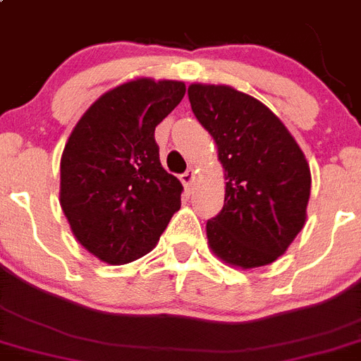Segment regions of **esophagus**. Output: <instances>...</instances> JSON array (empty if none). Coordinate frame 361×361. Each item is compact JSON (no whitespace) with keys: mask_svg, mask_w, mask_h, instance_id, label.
I'll use <instances>...</instances> for the list:
<instances>
[{"mask_svg":"<svg viewBox=\"0 0 361 361\" xmlns=\"http://www.w3.org/2000/svg\"><path fill=\"white\" fill-rule=\"evenodd\" d=\"M180 180H181V183L187 187V189H189V187H192V183H195V171H192V169H189V171L181 174Z\"/></svg>","mask_w":361,"mask_h":361,"instance_id":"1","label":"esophagus"}]
</instances>
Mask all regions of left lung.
Here are the masks:
<instances>
[{
    "label": "left lung",
    "instance_id": "8db88e82",
    "mask_svg": "<svg viewBox=\"0 0 361 361\" xmlns=\"http://www.w3.org/2000/svg\"><path fill=\"white\" fill-rule=\"evenodd\" d=\"M189 101L224 166L222 211L207 222L209 247L226 264H271L307 220L310 166L283 121L226 84H190Z\"/></svg>",
    "mask_w": 361,
    "mask_h": 361
}]
</instances>
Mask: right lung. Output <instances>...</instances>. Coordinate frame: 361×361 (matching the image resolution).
<instances>
[{"instance_id": "add662e5", "label": "right lung", "mask_w": 361, "mask_h": 361, "mask_svg": "<svg viewBox=\"0 0 361 361\" xmlns=\"http://www.w3.org/2000/svg\"><path fill=\"white\" fill-rule=\"evenodd\" d=\"M185 95L180 80L139 77L111 87L75 124L60 159V207L73 235L106 264L147 255L181 205L154 130Z\"/></svg>"}]
</instances>
